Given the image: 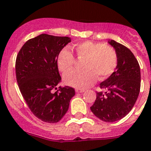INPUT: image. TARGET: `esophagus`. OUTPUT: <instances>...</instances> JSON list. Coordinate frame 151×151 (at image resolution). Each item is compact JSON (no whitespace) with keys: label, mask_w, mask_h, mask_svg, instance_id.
Listing matches in <instances>:
<instances>
[{"label":"esophagus","mask_w":151,"mask_h":151,"mask_svg":"<svg viewBox=\"0 0 151 151\" xmlns=\"http://www.w3.org/2000/svg\"><path fill=\"white\" fill-rule=\"evenodd\" d=\"M75 91L77 93H83L85 91V89H83V88H76Z\"/></svg>","instance_id":"esophagus-1"}]
</instances>
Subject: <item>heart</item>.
<instances>
[{
  "label": "heart",
  "instance_id": "obj_1",
  "mask_svg": "<svg viewBox=\"0 0 151 151\" xmlns=\"http://www.w3.org/2000/svg\"><path fill=\"white\" fill-rule=\"evenodd\" d=\"M77 58L82 60L83 70H73L64 77L67 85L85 88L96 80H104L115 71L118 62L117 53L111 46L91 41L75 44L72 47ZM75 58L68 47L62 49L57 56V65L63 73L68 72L74 67Z\"/></svg>",
  "mask_w": 151,
  "mask_h": 151
}]
</instances>
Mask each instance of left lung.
Wrapping results in <instances>:
<instances>
[{
  "label": "left lung",
  "mask_w": 151,
  "mask_h": 151,
  "mask_svg": "<svg viewBox=\"0 0 151 151\" xmlns=\"http://www.w3.org/2000/svg\"><path fill=\"white\" fill-rule=\"evenodd\" d=\"M108 42L116 51V68L100 83V88L106 91L97 92L90 109L101 120L114 122L126 116L136 104L140 91L141 72L139 63L129 49L114 40Z\"/></svg>",
  "instance_id": "obj_1"
}]
</instances>
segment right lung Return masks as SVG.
Masks as SVG:
<instances>
[{"label": "right lung", "mask_w": 151, "mask_h": 151, "mask_svg": "<svg viewBox=\"0 0 151 151\" xmlns=\"http://www.w3.org/2000/svg\"><path fill=\"white\" fill-rule=\"evenodd\" d=\"M71 38L41 34L29 39L19 50L15 62L18 87L33 115L46 123H57L65 115L75 91L58 88L61 82L57 56Z\"/></svg>", "instance_id": "right-lung-1"}]
</instances>
